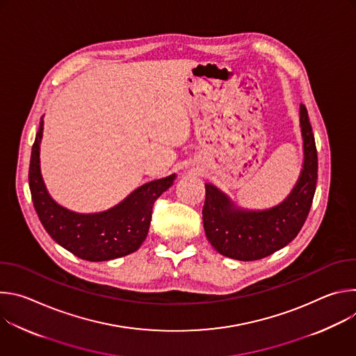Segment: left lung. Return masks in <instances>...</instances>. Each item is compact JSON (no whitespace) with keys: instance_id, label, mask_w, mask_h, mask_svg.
<instances>
[{"instance_id":"1","label":"left lung","mask_w":356,"mask_h":356,"mask_svg":"<svg viewBox=\"0 0 356 356\" xmlns=\"http://www.w3.org/2000/svg\"><path fill=\"white\" fill-rule=\"evenodd\" d=\"M304 165L297 184L280 206L266 211H245L213 184H206L202 222L207 239L221 255L258 261L291 242L307 220L317 186L318 158L314 134L304 104L300 106Z\"/></svg>"}]
</instances>
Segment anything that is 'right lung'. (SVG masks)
I'll list each match as a JSON object with an SVG mask.
<instances>
[{
	"instance_id": "right-lung-1",
	"label": "right lung",
	"mask_w": 356,
	"mask_h": 356,
	"mask_svg": "<svg viewBox=\"0 0 356 356\" xmlns=\"http://www.w3.org/2000/svg\"><path fill=\"white\" fill-rule=\"evenodd\" d=\"M43 121L32 145L29 188L35 211L46 229L60 246L80 259L110 261L135 252L145 241L155 201L166 191L175 175L138 187L114 209L98 214L72 213L50 198L39 169V143Z\"/></svg>"
}]
</instances>
